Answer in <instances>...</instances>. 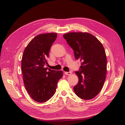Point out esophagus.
<instances>
[{
    "mask_svg": "<svg viewBox=\"0 0 125 125\" xmlns=\"http://www.w3.org/2000/svg\"><path fill=\"white\" fill-rule=\"evenodd\" d=\"M64 74L65 75H71L72 74V72H65Z\"/></svg>",
    "mask_w": 125,
    "mask_h": 125,
    "instance_id": "1",
    "label": "esophagus"
}]
</instances>
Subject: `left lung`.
<instances>
[{"label":"left lung","mask_w":125,"mask_h":125,"mask_svg":"<svg viewBox=\"0 0 125 125\" xmlns=\"http://www.w3.org/2000/svg\"><path fill=\"white\" fill-rule=\"evenodd\" d=\"M72 48L75 58L81 62L75 73L79 81L74 86L75 94L84 100L98 95L103 87L107 72V59L102 43L87 32H69L63 35Z\"/></svg>","instance_id":"8db88e82"}]
</instances>
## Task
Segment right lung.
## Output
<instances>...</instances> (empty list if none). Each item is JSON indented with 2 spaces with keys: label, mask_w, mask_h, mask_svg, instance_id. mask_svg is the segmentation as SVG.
I'll use <instances>...</instances> for the list:
<instances>
[{
  "label": "right lung",
  "mask_w": 125,
  "mask_h": 125,
  "mask_svg": "<svg viewBox=\"0 0 125 125\" xmlns=\"http://www.w3.org/2000/svg\"><path fill=\"white\" fill-rule=\"evenodd\" d=\"M56 33L40 34L25 48L21 60V70L25 87L33 100L43 103L54 94L63 72L45 68Z\"/></svg>",
  "instance_id": "obj_1"
}]
</instances>
